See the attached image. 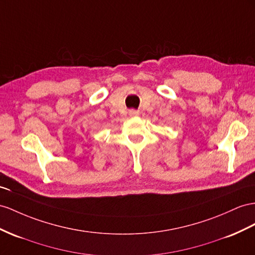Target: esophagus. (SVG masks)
<instances>
[{
    "label": "esophagus",
    "mask_w": 255,
    "mask_h": 255,
    "mask_svg": "<svg viewBox=\"0 0 255 255\" xmlns=\"http://www.w3.org/2000/svg\"><path fill=\"white\" fill-rule=\"evenodd\" d=\"M129 115L131 116V117L138 116V115H139V112H138V111H135V110H129Z\"/></svg>",
    "instance_id": "1"
}]
</instances>
